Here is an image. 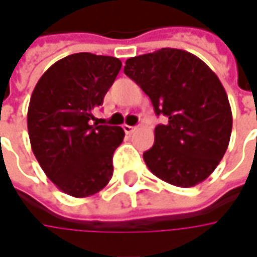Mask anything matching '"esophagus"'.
I'll return each mask as SVG.
<instances>
[{"instance_id":"1","label":"esophagus","mask_w":257,"mask_h":257,"mask_svg":"<svg viewBox=\"0 0 257 257\" xmlns=\"http://www.w3.org/2000/svg\"><path fill=\"white\" fill-rule=\"evenodd\" d=\"M136 128H137V127H134V125H128V124H124L123 125V130L125 134H132Z\"/></svg>"}]
</instances>
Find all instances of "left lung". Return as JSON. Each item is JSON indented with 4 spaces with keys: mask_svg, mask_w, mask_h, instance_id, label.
<instances>
[{
    "mask_svg": "<svg viewBox=\"0 0 257 257\" xmlns=\"http://www.w3.org/2000/svg\"><path fill=\"white\" fill-rule=\"evenodd\" d=\"M124 74L167 120L154 128L153 147L143 154L149 170L177 187L206 180L232 134V108L219 77L199 57L177 48L132 57Z\"/></svg>",
    "mask_w": 257,
    "mask_h": 257,
    "instance_id": "left-lung-1",
    "label": "left lung"
}]
</instances>
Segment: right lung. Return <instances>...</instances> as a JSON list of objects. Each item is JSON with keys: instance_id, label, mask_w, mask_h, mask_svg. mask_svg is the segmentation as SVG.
Here are the masks:
<instances>
[{"instance_id": "1", "label": "right lung", "mask_w": 257, "mask_h": 257, "mask_svg": "<svg viewBox=\"0 0 257 257\" xmlns=\"http://www.w3.org/2000/svg\"><path fill=\"white\" fill-rule=\"evenodd\" d=\"M121 68L115 57L77 53L51 65L31 94L27 114L30 143L47 177L73 197H88L113 176V154L124 132L94 123Z\"/></svg>"}]
</instances>
